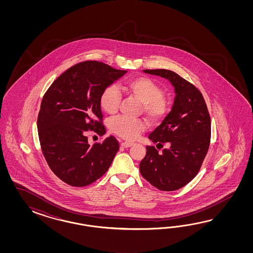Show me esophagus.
<instances>
[{
	"instance_id": "34e87169",
	"label": "esophagus",
	"mask_w": 253,
	"mask_h": 253,
	"mask_svg": "<svg viewBox=\"0 0 253 253\" xmlns=\"http://www.w3.org/2000/svg\"><path fill=\"white\" fill-rule=\"evenodd\" d=\"M121 146L122 147H124V148H128V147H130V146H133V143H130V142H123L121 144Z\"/></svg>"
}]
</instances>
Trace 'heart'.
I'll list each match as a JSON object with an SVG mask.
<instances>
[{
  "label": "heart",
  "instance_id": "heart-1",
  "mask_svg": "<svg viewBox=\"0 0 253 253\" xmlns=\"http://www.w3.org/2000/svg\"><path fill=\"white\" fill-rule=\"evenodd\" d=\"M123 91L141 102L142 112L152 122H160L168 110L167 101L163 97L161 86L147 77H135L128 80L123 86ZM122 100V95L115 86L110 85L100 96V105L107 114H115ZM110 130L118 136L133 140L146 129V123L140 119L124 116L113 118L109 123Z\"/></svg>",
  "mask_w": 253,
  "mask_h": 253
}]
</instances>
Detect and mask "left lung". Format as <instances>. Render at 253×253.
I'll return each mask as SVG.
<instances>
[{
  "mask_svg": "<svg viewBox=\"0 0 253 253\" xmlns=\"http://www.w3.org/2000/svg\"><path fill=\"white\" fill-rule=\"evenodd\" d=\"M145 73L167 79L174 88L171 110L149 134L158 145L169 147L162 153L146 146L140 162V172L147 182L161 191H174L188 184L198 174L211 141V118L205 100L199 90L168 69H145Z\"/></svg>",
  "mask_w": 253,
  "mask_h": 253,
  "instance_id": "8db88e82",
  "label": "left lung"
}]
</instances>
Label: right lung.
I'll list each match as a JSON object with an SVG mask.
<instances>
[{"label": "right lung", "mask_w": 253, "mask_h": 253, "mask_svg": "<svg viewBox=\"0 0 253 253\" xmlns=\"http://www.w3.org/2000/svg\"><path fill=\"white\" fill-rule=\"evenodd\" d=\"M126 73L102 62H83L67 69L45 92L37 122L39 139L49 167L66 184H92L110 167L118 141L109 136L90 146L85 133L106 132L100 96Z\"/></svg>", "instance_id": "right-lung-1"}]
</instances>
